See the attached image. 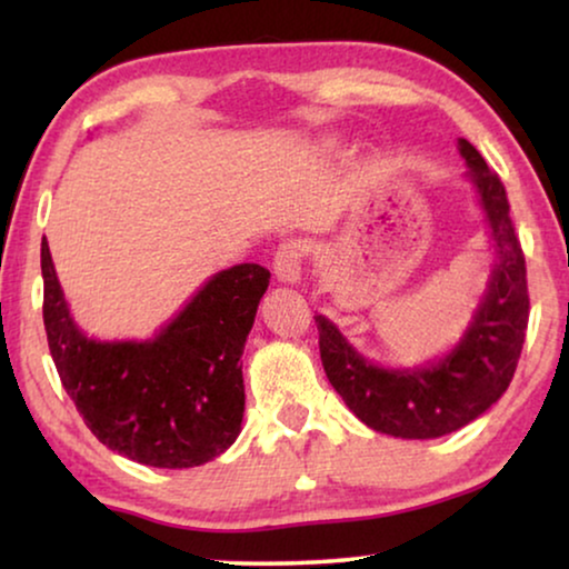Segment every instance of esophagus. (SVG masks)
I'll list each match as a JSON object with an SVG mask.
<instances>
[{"instance_id":"obj_1","label":"esophagus","mask_w":569,"mask_h":569,"mask_svg":"<svg viewBox=\"0 0 569 569\" xmlns=\"http://www.w3.org/2000/svg\"><path fill=\"white\" fill-rule=\"evenodd\" d=\"M308 256V246L302 240H284L282 246L277 248L274 253V274L282 279V282H298L302 274V261Z\"/></svg>"}]
</instances>
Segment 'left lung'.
<instances>
[{
	"mask_svg": "<svg viewBox=\"0 0 569 569\" xmlns=\"http://www.w3.org/2000/svg\"><path fill=\"white\" fill-rule=\"evenodd\" d=\"M458 150L487 214L497 263L487 295L456 349L425 368L386 370L357 355L329 318L316 316L329 383L357 419L393 438H440L485 415L508 391L526 341V256L512 228L508 193L477 147L458 139Z\"/></svg>",
	"mask_w": 569,
	"mask_h": 569,
	"instance_id": "8db88e82",
	"label": "left lung"
}]
</instances>
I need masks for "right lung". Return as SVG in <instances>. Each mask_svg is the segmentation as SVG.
Masks as SVG:
<instances>
[{
  "instance_id": "obj_1",
  "label": "right lung",
  "mask_w": 569,
  "mask_h": 569,
  "mask_svg": "<svg viewBox=\"0 0 569 569\" xmlns=\"http://www.w3.org/2000/svg\"><path fill=\"white\" fill-rule=\"evenodd\" d=\"M43 326L61 386L106 448L158 469L224 453L246 409L243 355L269 269L214 274L150 341H96L77 329L41 243Z\"/></svg>"
}]
</instances>
